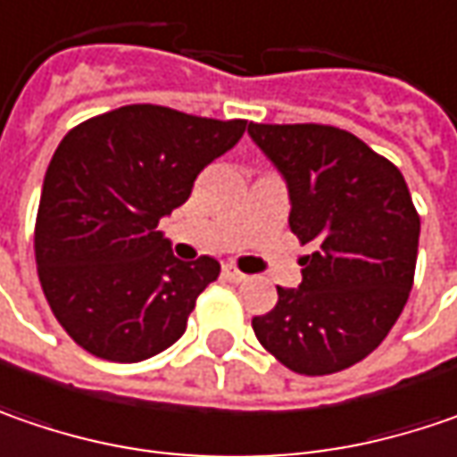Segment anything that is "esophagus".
<instances>
[{
    "instance_id": "esophagus-1",
    "label": "esophagus",
    "mask_w": 457,
    "mask_h": 457,
    "mask_svg": "<svg viewBox=\"0 0 457 457\" xmlns=\"http://www.w3.org/2000/svg\"><path fill=\"white\" fill-rule=\"evenodd\" d=\"M222 276H225L228 281H232V284H240V281H245V273H243V270H237L235 266L222 268Z\"/></svg>"
}]
</instances>
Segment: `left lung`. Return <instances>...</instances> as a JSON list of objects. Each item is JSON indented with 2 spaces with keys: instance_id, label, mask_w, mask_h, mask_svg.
Listing matches in <instances>:
<instances>
[{
  "instance_id": "8db88e82",
  "label": "left lung",
  "mask_w": 457,
  "mask_h": 457,
  "mask_svg": "<svg viewBox=\"0 0 457 457\" xmlns=\"http://www.w3.org/2000/svg\"><path fill=\"white\" fill-rule=\"evenodd\" d=\"M288 184V225L302 245L299 288L253 317L258 343L302 376L363 361L399 320L414 284L420 214L402 170L332 125H248Z\"/></svg>"
}]
</instances>
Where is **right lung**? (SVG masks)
<instances>
[{
    "instance_id": "1",
    "label": "right lung",
    "mask_w": 457,
    "mask_h": 457,
    "mask_svg": "<svg viewBox=\"0 0 457 457\" xmlns=\"http://www.w3.org/2000/svg\"><path fill=\"white\" fill-rule=\"evenodd\" d=\"M245 120L128 104L69 129L35 217V263L61 328L87 353L137 363L173 345L220 263L173 258L158 220L228 153Z\"/></svg>"
}]
</instances>
